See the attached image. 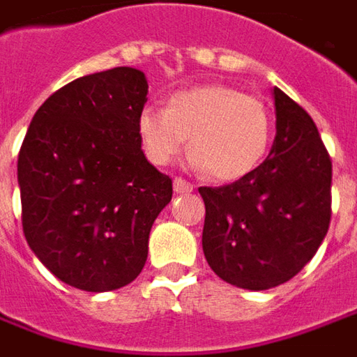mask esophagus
<instances>
[{
	"label": "esophagus",
	"mask_w": 357,
	"mask_h": 357,
	"mask_svg": "<svg viewBox=\"0 0 357 357\" xmlns=\"http://www.w3.org/2000/svg\"><path fill=\"white\" fill-rule=\"evenodd\" d=\"M173 188H174V192H176V194L192 192V183H188V181H184L183 176H174Z\"/></svg>",
	"instance_id": "esophagus-1"
}]
</instances>
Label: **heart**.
<instances>
[{
  "label": "heart",
  "mask_w": 357,
  "mask_h": 357,
  "mask_svg": "<svg viewBox=\"0 0 357 357\" xmlns=\"http://www.w3.org/2000/svg\"><path fill=\"white\" fill-rule=\"evenodd\" d=\"M274 118L262 99L210 83L173 93L163 108L144 107L137 137L153 165H169L186 146L190 163L213 181H237L255 171L272 139Z\"/></svg>",
  "instance_id": "obj_1"
}]
</instances>
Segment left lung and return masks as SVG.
I'll use <instances>...</instances> for the list:
<instances>
[{
	"label": "left lung",
	"mask_w": 357,
	"mask_h": 357,
	"mask_svg": "<svg viewBox=\"0 0 357 357\" xmlns=\"http://www.w3.org/2000/svg\"><path fill=\"white\" fill-rule=\"evenodd\" d=\"M276 137L255 171L223 186H200L202 247L227 284L260 291L296 276L331 225L333 161L313 118L274 87Z\"/></svg>",
	"instance_id": "1"
}]
</instances>
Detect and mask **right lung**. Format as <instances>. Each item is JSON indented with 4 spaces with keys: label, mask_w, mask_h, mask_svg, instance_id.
Listing matches in <instances>:
<instances>
[{
    "label": "right lung",
    "mask_w": 357,
    "mask_h": 357,
    "mask_svg": "<svg viewBox=\"0 0 357 357\" xmlns=\"http://www.w3.org/2000/svg\"><path fill=\"white\" fill-rule=\"evenodd\" d=\"M146 102V75L112 68L52 93L26 130L17 161L24 239L68 286L118 289L146 264L151 225L173 198L137 137Z\"/></svg>",
    "instance_id": "right-lung-1"
}]
</instances>
